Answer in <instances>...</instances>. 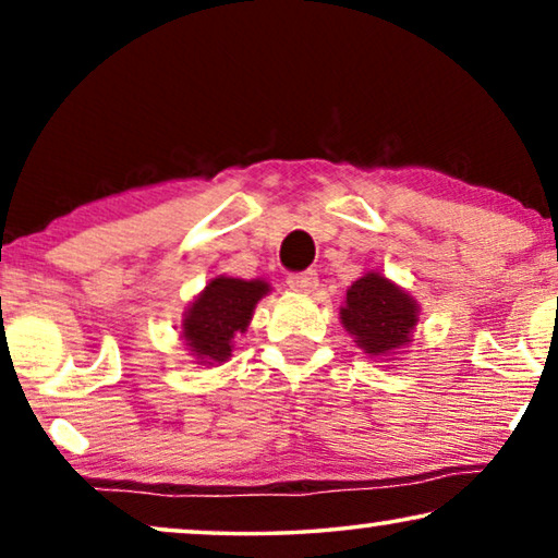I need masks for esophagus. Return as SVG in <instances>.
Listing matches in <instances>:
<instances>
[{
    "instance_id": "1",
    "label": "esophagus",
    "mask_w": 558,
    "mask_h": 558,
    "mask_svg": "<svg viewBox=\"0 0 558 558\" xmlns=\"http://www.w3.org/2000/svg\"><path fill=\"white\" fill-rule=\"evenodd\" d=\"M287 284H289V289H294V292H300V294H312L317 289L319 279L315 271H300V274H289Z\"/></svg>"
}]
</instances>
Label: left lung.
<instances>
[{
    "label": "left lung",
    "mask_w": 558,
    "mask_h": 558,
    "mask_svg": "<svg viewBox=\"0 0 558 558\" xmlns=\"http://www.w3.org/2000/svg\"><path fill=\"white\" fill-rule=\"evenodd\" d=\"M418 312L407 289L380 271H365L348 287L340 323L365 355L393 361L414 340Z\"/></svg>",
    "instance_id": "obj_1"
}]
</instances>
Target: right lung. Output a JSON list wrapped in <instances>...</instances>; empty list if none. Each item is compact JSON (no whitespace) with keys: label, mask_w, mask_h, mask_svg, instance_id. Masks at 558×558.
I'll use <instances>...</instances> for the list:
<instances>
[{"label":"right lung","mask_w":558,"mask_h":558,"mask_svg":"<svg viewBox=\"0 0 558 558\" xmlns=\"http://www.w3.org/2000/svg\"><path fill=\"white\" fill-rule=\"evenodd\" d=\"M271 292L264 279H210L182 315L180 338L197 365H220L233 353V340L248 330L256 304Z\"/></svg>","instance_id":"1"}]
</instances>
